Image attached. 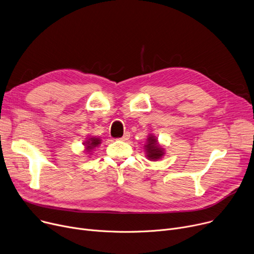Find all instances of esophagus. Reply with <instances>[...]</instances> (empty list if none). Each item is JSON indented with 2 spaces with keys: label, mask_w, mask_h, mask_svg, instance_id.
Masks as SVG:
<instances>
[{
  "label": "esophagus",
  "mask_w": 254,
  "mask_h": 254,
  "mask_svg": "<svg viewBox=\"0 0 254 254\" xmlns=\"http://www.w3.org/2000/svg\"><path fill=\"white\" fill-rule=\"evenodd\" d=\"M129 137H130L129 131H126L124 136H123L122 138H120V140H121V141H127V140L129 139Z\"/></svg>",
  "instance_id": "34e87169"
}]
</instances>
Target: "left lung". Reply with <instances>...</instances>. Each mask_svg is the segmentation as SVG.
<instances>
[{
  "label": "left lung",
  "instance_id": "obj_1",
  "mask_svg": "<svg viewBox=\"0 0 254 254\" xmlns=\"http://www.w3.org/2000/svg\"><path fill=\"white\" fill-rule=\"evenodd\" d=\"M145 148L147 157L151 160H157L163 155V148L157 144V140L153 136H149L148 143Z\"/></svg>",
  "mask_w": 254,
  "mask_h": 254
}]
</instances>
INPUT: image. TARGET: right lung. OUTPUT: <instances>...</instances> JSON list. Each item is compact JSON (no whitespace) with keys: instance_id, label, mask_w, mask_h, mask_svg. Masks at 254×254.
<instances>
[{"instance_id":"right-lung-1","label":"right lung","mask_w":254,"mask_h":254,"mask_svg":"<svg viewBox=\"0 0 254 254\" xmlns=\"http://www.w3.org/2000/svg\"><path fill=\"white\" fill-rule=\"evenodd\" d=\"M100 143H101V140H100V139L93 137V138H90L89 141H87L86 143H84V145H86L87 150H88L89 152H91V151H92L95 147H97Z\"/></svg>"}]
</instances>
